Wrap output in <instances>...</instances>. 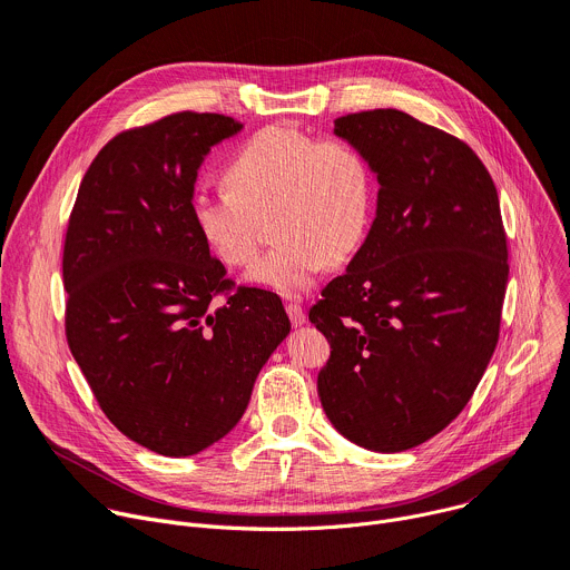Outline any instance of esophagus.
Instances as JSON below:
<instances>
[{"mask_svg": "<svg viewBox=\"0 0 570 570\" xmlns=\"http://www.w3.org/2000/svg\"><path fill=\"white\" fill-rule=\"evenodd\" d=\"M287 314H289V322L294 326H303L305 324V309H303V305L287 303Z\"/></svg>", "mask_w": 570, "mask_h": 570, "instance_id": "esophagus-1", "label": "esophagus"}]
</instances>
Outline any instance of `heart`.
Listing matches in <instances>:
<instances>
[{
    "label": "heart",
    "instance_id": "heart-1",
    "mask_svg": "<svg viewBox=\"0 0 570 570\" xmlns=\"http://www.w3.org/2000/svg\"><path fill=\"white\" fill-rule=\"evenodd\" d=\"M230 189H197L189 210L215 256L244 267L261 246L256 215L276 208L281 239L246 274L283 296H301L362 244L373 215V171L360 149L285 124L253 134L226 167Z\"/></svg>",
    "mask_w": 570,
    "mask_h": 570
}]
</instances>
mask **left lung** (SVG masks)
<instances>
[{"instance_id": "8db88e82", "label": "left lung", "mask_w": 570, "mask_h": 570, "mask_svg": "<svg viewBox=\"0 0 570 570\" xmlns=\"http://www.w3.org/2000/svg\"><path fill=\"white\" fill-rule=\"evenodd\" d=\"M381 185L375 219L309 322L331 342L326 416L375 453L414 449L469 403L493 355L508 287L495 185L462 140L396 108L335 119Z\"/></svg>"}]
</instances>
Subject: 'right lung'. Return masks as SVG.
<instances>
[{"instance_id":"right-lung-1","label":"right lung","mask_w":570,"mask_h":570,"mask_svg":"<svg viewBox=\"0 0 570 570\" xmlns=\"http://www.w3.org/2000/svg\"><path fill=\"white\" fill-rule=\"evenodd\" d=\"M242 129L176 112L119 134L88 167L68 226L70 351L112 425L165 458L197 455L237 425L292 328L267 289L213 305L226 269L189 204L208 151Z\"/></svg>"}]
</instances>
